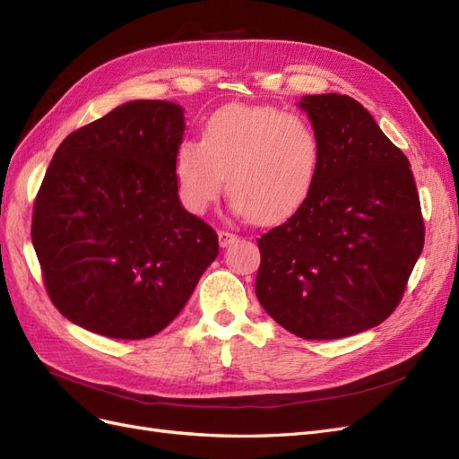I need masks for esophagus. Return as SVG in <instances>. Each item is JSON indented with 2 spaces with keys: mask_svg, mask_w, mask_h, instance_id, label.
Masks as SVG:
<instances>
[{
  "mask_svg": "<svg viewBox=\"0 0 459 459\" xmlns=\"http://www.w3.org/2000/svg\"><path fill=\"white\" fill-rule=\"evenodd\" d=\"M236 240H238V234L229 232V230H219V244L223 246V247H227V246L234 244Z\"/></svg>",
  "mask_w": 459,
  "mask_h": 459,
  "instance_id": "esophagus-1",
  "label": "esophagus"
}]
</instances>
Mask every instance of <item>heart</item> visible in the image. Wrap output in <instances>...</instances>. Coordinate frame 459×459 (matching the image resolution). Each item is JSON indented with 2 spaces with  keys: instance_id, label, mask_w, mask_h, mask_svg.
Here are the masks:
<instances>
[{
  "instance_id": "heart-1",
  "label": "heart",
  "mask_w": 459,
  "mask_h": 459,
  "mask_svg": "<svg viewBox=\"0 0 459 459\" xmlns=\"http://www.w3.org/2000/svg\"><path fill=\"white\" fill-rule=\"evenodd\" d=\"M320 164L322 141L307 116L232 105L205 122L202 141L179 144L175 179L192 213L208 212L227 183L236 212L276 223L305 204Z\"/></svg>"
}]
</instances>
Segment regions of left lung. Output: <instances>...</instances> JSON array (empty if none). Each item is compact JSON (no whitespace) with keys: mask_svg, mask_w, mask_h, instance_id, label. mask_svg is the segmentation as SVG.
<instances>
[{"mask_svg":"<svg viewBox=\"0 0 459 459\" xmlns=\"http://www.w3.org/2000/svg\"><path fill=\"white\" fill-rule=\"evenodd\" d=\"M322 141L308 198L257 238V299L303 339H339L379 326L401 303L425 225L404 152L359 100L307 95Z\"/></svg>","mask_w":459,"mask_h":459,"instance_id":"left-lung-1","label":"left lung"}]
</instances>
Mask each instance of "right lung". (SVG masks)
Returning a JSON list of instances; mask_svg holds the SVG:
<instances>
[{
    "mask_svg": "<svg viewBox=\"0 0 459 459\" xmlns=\"http://www.w3.org/2000/svg\"><path fill=\"white\" fill-rule=\"evenodd\" d=\"M183 108L133 100L58 144L36 195L32 244L51 303L114 339L156 335L219 254L179 200Z\"/></svg>",
    "mask_w": 459,
    "mask_h": 459,
    "instance_id": "1",
    "label": "right lung"
}]
</instances>
